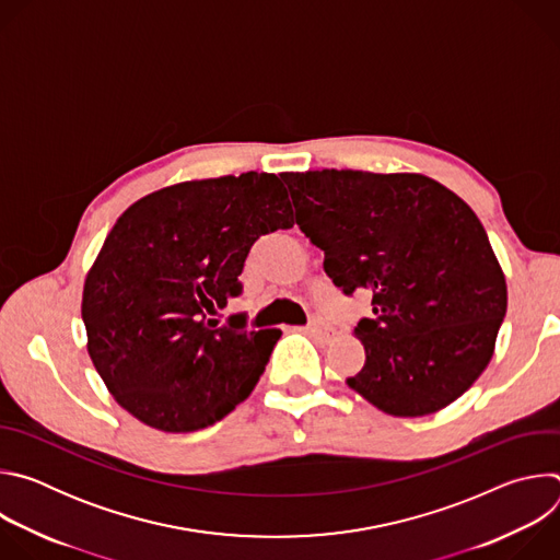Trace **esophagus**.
<instances>
[{"mask_svg":"<svg viewBox=\"0 0 560 560\" xmlns=\"http://www.w3.org/2000/svg\"><path fill=\"white\" fill-rule=\"evenodd\" d=\"M305 332L312 337H318V339H328L332 335V328H330V324L324 322L322 316H312L310 324L305 326Z\"/></svg>","mask_w":560,"mask_h":560,"instance_id":"1","label":"esophagus"}]
</instances>
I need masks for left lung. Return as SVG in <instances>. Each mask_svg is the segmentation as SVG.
Listing matches in <instances>:
<instances>
[{
	"label": "left lung",
	"instance_id": "1",
	"mask_svg": "<svg viewBox=\"0 0 560 560\" xmlns=\"http://www.w3.org/2000/svg\"><path fill=\"white\" fill-rule=\"evenodd\" d=\"M296 225L332 283L372 294L354 328L365 365L348 385L392 417L432 415L488 368L508 285L471 208L423 175L283 173Z\"/></svg>",
	"mask_w": 560,
	"mask_h": 560
}]
</instances>
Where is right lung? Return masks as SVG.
Instances as JSON below:
<instances>
[{
	"instance_id": "right-lung-1",
	"label": "right lung",
	"mask_w": 560,
	"mask_h": 560,
	"mask_svg": "<svg viewBox=\"0 0 560 560\" xmlns=\"http://www.w3.org/2000/svg\"><path fill=\"white\" fill-rule=\"evenodd\" d=\"M277 175L186 182L132 203L89 272V354L117 404L164 432L221 421L250 396L281 330L250 332L244 314L210 318L242 296L255 242L292 228Z\"/></svg>"
}]
</instances>
